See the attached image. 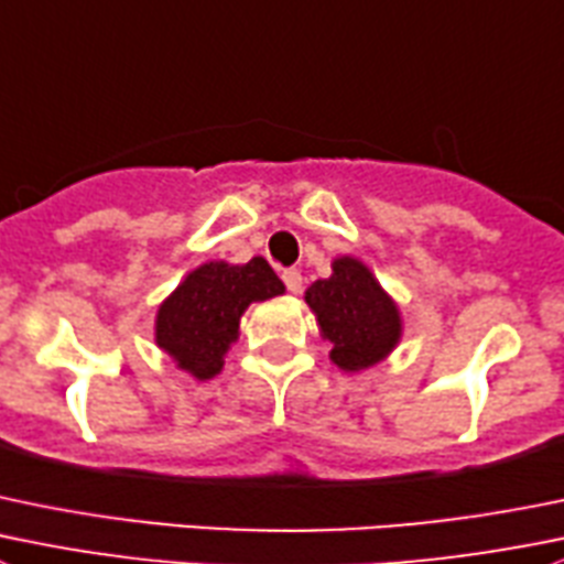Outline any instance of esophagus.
<instances>
[{
	"mask_svg": "<svg viewBox=\"0 0 564 564\" xmlns=\"http://www.w3.org/2000/svg\"><path fill=\"white\" fill-rule=\"evenodd\" d=\"M283 283H286L289 292L297 294L300 289H303V275H300V270H283Z\"/></svg>",
	"mask_w": 564,
	"mask_h": 564,
	"instance_id": "1",
	"label": "esophagus"
}]
</instances>
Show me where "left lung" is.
<instances>
[{
	"label": "left lung",
	"mask_w": 564,
	"mask_h": 564,
	"mask_svg": "<svg viewBox=\"0 0 564 564\" xmlns=\"http://www.w3.org/2000/svg\"><path fill=\"white\" fill-rule=\"evenodd\" d=\"M305 303L316 314L322 336L333 341V364L344 371L377 364L399 341L397 305L358 259L333 261V275L311 283Z\"/></svg>",
	"instance_id": "obj_1"
}]
</instances>
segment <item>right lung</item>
I'll list each match as a JSON object with an SVG mask.
<instances>
[{
    "label": "right lung",
    "instance_id": "obj_1",
    "mask_svg": "<svg viewBox=\"0 0 564 564\" xmlns=\"http://www.w3.org/2000/svg\"><path fill=\"white\" fill-rule=\"evenodd\" d=\"M283 294L281 278L261 256L231 267L209 261L162 303L156 314V344L198 380L223 369L228 344L237 341L239 316L250 303Z\"/></svg>",
    "mask_w": 564,
    "mask_h": 564
}]
</instances>
